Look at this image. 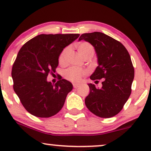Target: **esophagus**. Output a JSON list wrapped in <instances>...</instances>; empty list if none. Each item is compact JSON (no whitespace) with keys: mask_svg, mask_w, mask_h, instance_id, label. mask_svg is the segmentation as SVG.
I'll use <instances>...</instances> for the list:
<instances>
[{"mask_svg":"<svg viewBox=\"0 0 151 151\" xmlns=\"http://www.w3.org/2000/svg\"><path fill=\"white\" fill-rule=\"evenodd\" d=\"M73 87L74 88H78L80 86V84H73Z\"/></svg>","mask_w":151,"mask_h":151,"instance_id":"34e87169","label":"esophagus"}]
</instances>
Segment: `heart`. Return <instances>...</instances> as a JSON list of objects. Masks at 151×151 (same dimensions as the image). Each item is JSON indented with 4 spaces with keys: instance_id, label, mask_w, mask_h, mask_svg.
I'll list each match as a JSON object with an SVG mask.
<instances>
[{
    "instance_id": "1",
    "label": "heart",
    "mask_w": 151,
    "mask_h": 151,
    "mask_svg": "<svg viewBox=\"0 0 151 151\" xmlns=\"http://www.w3.org/2000/svg\"><path fill=\"white\" fill-rule=\"evenodd\" d=\"M77 49L80 54L85 59L88 58H91L95 53V48L93 45L86 41L80 42L77 45ZM71 52V47H67L63 49L61 53H60L58 58L59 64L62 66H65L68 63L69 55ZM87 72L85 70L79 69L77 67H70L66 70L65 76L66 79L69 81L78 83L81 81L82 78L86 75Z\"/></svg>"
}]
</instances>
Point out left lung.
Returning <instances> with one entry per match:
<instances>
[{
	"label": "left lung",
	"mask_w": 151,
	"mask_h": 151,
	"mask_svg": "<svg viewBox=\"0 0 151 151\" xmlns=\"http://www.w3.org/2000/svg\"><path fill=\"white\" fill-rule=\"evenodd\" d=\"M81 40L90 42L98 55L99 65L91 80L103 78L100 88L88 84L90 93L85 99L86 106L100 117L115 116L122 111L131 93L135 71L131 56L120 42L103 33L83 34L79 38Z\"/></svg>",
	"instance_id": "8db88e82"
}]
</instances>
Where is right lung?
I'll return each instance as SVG.
<instances>
[{"label":"right lung","mask_w":151,"mask_h":151,"mask_svg":"<svg viewBox=\"0 0 151 151\" xmlns=\"http://www.w3.org/2000/svg\"><path fill=\"white\" fill-rule=\"evenodd\" d=\"M79 34H40L27 41L18 51L12 76L14 91L24 109L38 117L57 114L73 88L61 76L54 85L47 81L58 65L63 49L76 40Z\"/></svg>","instance_id":"right-lung-1"}]
</instances>
